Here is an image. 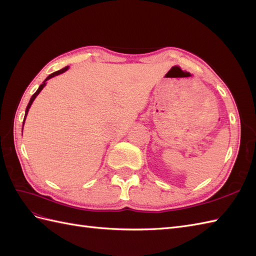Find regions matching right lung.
Listing matches in <instances>:
<instances>
[{"label": "right lung", "instance_id": "1", "mask_svg": "<svg viewBox=\"0 0 256 256\" xmlns=\"http://www.w3.org/2000/svg\"><path fill=\"white\" fill-rule=\"evenodd\" d=\"M68 69V66H66L65 68H63V69H60V70H58V72H53V74H51L47 79H46L44 81V83L40 85V88H38V90L35 92V94L32 96V98H30V102H28V106H26V116H24V120H26V115H28V109L30 108V106H32V104H33V102H34V99L36 98V96L40 94V90L44 88V86L46 85V81L47 80H49V79H51V78H53L54 76H58V74H63L64 72H66ZM24 120H23V125H24Z\"/></svg>", "mask_w": 256, "mask_h": 256}]
</instances>
